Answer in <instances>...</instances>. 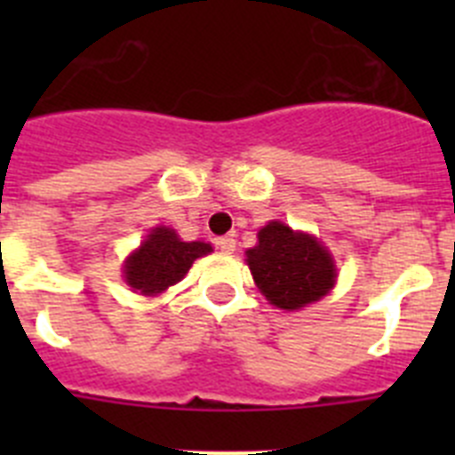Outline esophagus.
Here are the masks:
<instances>
[{
  "label": "esophagus",
  "mask_w": 455,
  "mask_h": 455,
  "mask_svg": "<svg viewBox=\"0 0 455 455\" xmlns=\"http://www.w3.org/2000/svg\"><path fill=\"white\" fill-rule=\"evenodd\" d=\"M216 246H219L223 252H235L236 239L232 235H225L220 236V239H216Z\"/></svg>",
  "instance_id": "1"
}]
</instances>
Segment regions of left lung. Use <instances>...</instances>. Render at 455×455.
<instances>
[{
	"instance_id": "1",
	"label": "left lung",
	"mask_w": 455,
	"mask_h": 455,
	"mask_svg": "<svg viewBox=\"0 0 455 455\" xmlns=\"http://www.w3.org/2000/svg\"><path fill=\"white\" fill-rule=\"evenodd\" d=\"M248 267L259 291L275 307L300 309L315 303L335 284V264L315 236L268 223L257 235V246L246 251Z\"/></svg>"
}]
</instances>
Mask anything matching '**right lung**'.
<instances>
[{
	"label": "right lung",
	"instance_id": "right-lung-1",
	"mask_svg": "<svg viewBox=\"0 0 455 455\" xmlns=\"http://www.w3.org/2000/svg\"><path fill=\"white\" fill-rule=\"evenodd\" d=\"M212 252L204 241H182L171 228H155L124 264V280L134 291L155 296L180 283L198 257Z\"/></svg>",
	"mask_w": 455,
	"mask_h": 455
}]
</instances>
